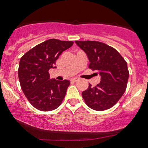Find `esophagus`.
I'll list each match as a JSON object with an SVG mask.
<instances>
[{
    "mask_svg": "<svg viewBox=\"0 0 148 148\" xmlns=\"http://www.w3.org/2000/svg\"><path fill=\"white\" fill-rule=\"evenodd\" d=\"M79 80V78H74V79H72L71 81H73V82H76V81H78Z\"/></svg>",
    "mask_w": 148,
    "mask_h": 148,
    "instance_id": "1",
    "label": "esophagus"
}]
</instances>
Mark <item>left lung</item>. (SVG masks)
Returning <instances> with one entry per match:
<instances>
[{"label": "left lung", "mask_w": 148, "mask_h": 148, "mask_svg": "<svg viewBox=\"0 0 148 148\" xmlns=\"http://www.w3.org/2000/svg\"><path fill=\"white\" fill-rule=\"evenodd\" d=\"M86 53L89 68L97 71L101 81L95 87L89 84L82 97L90 108L104 111L111 108L123 95L129 79L127 62L113 47L97 41H75Z\"/></svg>", "instance_id": "left-lung-1"}]
</instances>
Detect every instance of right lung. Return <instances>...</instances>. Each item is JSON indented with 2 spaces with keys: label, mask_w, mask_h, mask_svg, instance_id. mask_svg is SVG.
Here are the masks:
<instances>
[{
  "label": "right lung",
  "mask_w": 148,
  "mask_h": 148,
  "mask_svg": "<svg viewBox=\"0 0 148 148\" xmlns=\"http://www.w3.org/2000/svg\"><path fill=\"white\" fill-rule=\"evenodd\" d=\"M73 44L72 41L51 39L35 46L20 59V85L29 102L37 109L53 111L62 103L70 82L50 79L49 70L56 68L57 59Z\"/></svg>",
  "instance_id": "1"
}]
</instances>
